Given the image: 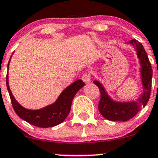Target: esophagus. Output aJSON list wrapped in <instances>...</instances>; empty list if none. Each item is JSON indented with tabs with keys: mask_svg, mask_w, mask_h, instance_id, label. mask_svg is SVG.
<instances>
[{
	"mask_svg": "<svg viewBox=\"0 0 158 158\" xmlns=\"http://www.w3.org/2000/svg\"><path fill=\"white\" fill-rule=\"evenodd\" d=\"M82 81H83L85 83H89L90 81H91V76H90V74L88 73H84L83 76L82 77Z\"/></svg>",
	"mask_w": 158,
	"mask_h": 158,
	"instance_id": "esophagus-1",
	"label": "esophagus"
}]
</instances>
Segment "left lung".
<instances>
[{
  "label": "left lung",
  "instance_id": "left-lung-1",
  "mask_svg": "<svg viewBox=\"0 0 158 158\" xmlns=\"http://www.w3.org/2000/svg\"><path fill=\"white\" fill-rule=\"evenodd\" d=\"M135 48L137 57L140 64V78H141L143 93L136 101L131 102H116L113 100L107 94L103 85L97 80L93 83L97 85L100 92V100L99 110L102 116L111 121H127L134 117L143 107L148 103L150 99L152 84V68L148 59V54L140 42L132 39L128 42Z\"/></svg>",
  "mask_w": 158,
  "mask_h": 158
}]
</instances>
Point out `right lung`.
Returning a JSON list of instances; mask_svg holds the SVG:
<instances>
[{"instance_id": "1", "label": "right lung", "mask_w": 158, "mask_h": 158, "mask_svg": "<svg viewBox=\"0 0 158 158\" xmlns=\"http://www.w3.org/2000/svg\"><path fill=\"white\" fill-rule=\"evenodd\" d=\"M10 61V59H9L7 69L9 68ZM6 84H7V89L10 95L12 106L17 115L30 124L42 128L52 127L62 123L69 113L72 102L75 95L85 85V83L81 79H78L62 92L54 103L47 106L40 110H28L20 105L14 97L9 87L7 75Z\"/></svg>"}]
</instances>
